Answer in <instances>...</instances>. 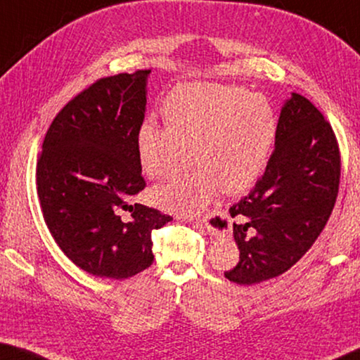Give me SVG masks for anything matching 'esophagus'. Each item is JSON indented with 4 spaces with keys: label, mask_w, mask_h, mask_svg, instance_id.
I'll list each match as a JSON object with an SVG mask.
<instances>
[{
    "label": "esophagus",
    "mask_w": 360,
    "mask_h": 360,
    "mask_svg": "<svg viewBox=\"0 0 360 360\" xmlns=\"http://www.w3.org/2000/svg\"><path fill=\"white\" fill-rule=\"evenodd\" d=\"M195 225H197V227H200V229H206L208 231H212V233H214V230H216V229L211 225L208 216H205L203 219H200L198 222H195Z\"/></svg>",
    "instance_id": "esophagus-1"
}]
</instances>
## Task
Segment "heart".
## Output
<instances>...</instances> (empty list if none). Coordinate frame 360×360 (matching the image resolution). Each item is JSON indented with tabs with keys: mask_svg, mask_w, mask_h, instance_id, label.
I'll return each mask as SVG.
<instances>
[{
	"mask_svg": "<svg viewBox=\"0 0 360 360\" xmlns=\"http://www.w3.org/2000/svg\"><path fill=\"white\" fill-rule=\"evenodd\" d=\"M167 127L146 120L136 150L144 173L169 179L192 165L200 169L157 188L162 208L192 216L219 191L240 193L260 178L278 133L275 109L265 96L221 84H184L163 101Z\"/></svg>",
	"mask_w": 360,
	"mask_h": 360,
	"instance_id": "1",
	"label": "heart"
}]
</instances>
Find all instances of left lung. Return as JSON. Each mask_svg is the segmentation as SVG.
<instances>
[{
  "instance_id": "left-lung-1",
  "label": "left lung",
  "mask_w": 360,
  "mask_h": 360,
  "mask_svg": "<svg viewBox=\"0 0 360 360\" xmlns=\"http://www.w3.org/2000/svg\"><path fill=\"white\" fill-rule=\"evenodd\" d=\"M340 172L332 125L311 101L292 94L279 114L275 150L265 173L229 210L240 260L225 278L251 285L295 265L330 217Z\"/></svg>"
}]
</instances>
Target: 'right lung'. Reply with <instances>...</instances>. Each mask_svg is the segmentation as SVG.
<instances>
[{"instance_id": "right-lung-1", "label": "right lung", "mask_w": 360, "mask_h": 360, "mask_svg": "<svg viewBox=\"0 0 360 360\" xmlns=\"http://www.w3.org/2000/svg\"><path fill=\"white\" fill-rule=\"evenodd\" d=\"M150 70L101 77L52 120L36 165L42 217L58 248L94 276L152 265V231L172 216L133 203L146 187L136 150ZM129 211L125 221L121 212Z\"/></svg>"}]
</instances>
